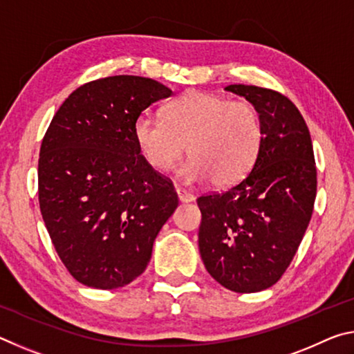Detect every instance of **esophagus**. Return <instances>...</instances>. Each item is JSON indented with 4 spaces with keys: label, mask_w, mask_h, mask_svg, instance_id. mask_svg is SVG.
<instances>
[{
    "label": "esophagus",
    "mask_w": 354,
    "mask_h": 354,
    "mask_svg": "<svg viewBox=\"0 0 354 354\" xmlns=\"http://www.w3.org/2000/svg\"><path fill=\"white\" fill-rule=\"evenodd\" d=\"M176 195H178V200L181 203H190V201L195 200L194 195L189 194L187 190H184L181 187H176Z\"/></svg>",
    "instance_id": "1"
}]
</instances>
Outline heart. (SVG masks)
Instances as JSON below:
<instances>
[{
	"mask_svg": "<svg viewBox=\"0 0 354 354\" xmlns=\"http://www.w3.org/2000/svg\"><path fill=\"white\" fill-rule=\"evenodd\" d=\"M133 133L151 169L169 170L187 143L190 156L178 167V176L189 184L211 179L217 187H226L253 167L262 143V120L250 101L192 92L167 106L164 118L140 113Z\"/></svg>",
	"mask_w": 354,
	"mask_h": 354,
	"instance_id": "obj_1",
	"label": "heart"
}]
</instances>
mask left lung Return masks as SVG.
Wrapping results in <instances>:
<instances>
[{
    "instance_id": "left-lung-1",
    "label": "left lung",
    "mask_w": 354,
    "mask_h": 354,
    "mask_svg": "<svg viewBox=\"0 0 354 354\" xmlns=\"http://www.w3.org/2000/svg\"><path fill=\"white\" fill-rule=\"evenodd\" d=\"M225 91L259 111L262 143L241 183L196 200L198 247L217 283L251 293L283 277L306 232L317 194L314 148L303 115L284 95L245 84Z\"/></svg>"
}]
</instances>
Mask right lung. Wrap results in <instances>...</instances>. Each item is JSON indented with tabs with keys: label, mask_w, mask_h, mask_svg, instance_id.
I'll use <instances>...</instances> for the list:
<instances>
[{
	"label": "right lung",
	"mask_w": 354,
	"mask_h": 354,
	"mask_svg": "<svg viewBox=\"0 0 354 354\" xmlns=\"http://www.w3.org/2000/svg\"><path fill=\"white\" fill-rule=\"evenodd\" d=\"M173 92L142 76L81 86L53 117L39 159L40 212L71 277L117 289L145 272L160 227L178 207L171 183L149 167L134 122Z\"/></svg>",
	"instance_id": "add662e5"
}]
</instances>
